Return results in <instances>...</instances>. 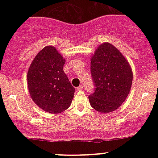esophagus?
I'll use <instances>...</instances> for the list:
<instances>
[{"mask_svg":"<svg viewBox=\"0 0 158 158\" xmlns=\"http://www.w3.org/2000/svg\"><path fill=\"white\" fill-rule=\"evenodd\" d=\"M77 89L79 90H82V89H83V85H79V86L77 88Z\"/></svg>","mask_w":158,"mask_h":158,"instance_id":"esophagus-1","label":"esophagus"}]
</instances>
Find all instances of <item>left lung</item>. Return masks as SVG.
I'll return each instance as SVG.
<instances>
[{
    "label": "left lung",
    "instance_id": "obj_1",
    "mask_svg": "<svg viewBox=\"0 0 158 158\" xmlns=\"http://www.w3.org/2000/svg\"><path fill=\"white\" fill-rule=\"evenodd\" d=\"M95 88L88 97L92 108L101 113L114 111L126 100L132 84L129 63L115 47L101 44L90 60Z\"/></svg>",
    "mask_w": 158,
    "mask_h": 158
}]
</instances>
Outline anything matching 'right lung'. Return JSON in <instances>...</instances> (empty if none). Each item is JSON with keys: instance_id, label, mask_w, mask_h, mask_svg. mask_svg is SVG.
<instances>
[{"instance_id": "1", "label": "right lung", "mask_w": 158, "mask_h": 158, "mask_svg": "<svg viewBox=\"0 0 158 158\" xmlns=\"http://www.w3.org/2000/svg\"><path fill=\"white\" fill-rule=\"evenodd\" d=\"M65 60L56 49L47 46L40 51L27 73L30 94L34 102L44 111L59 114L68 109L75 88L64 73Z\"/></svg>"}]
</instances>
